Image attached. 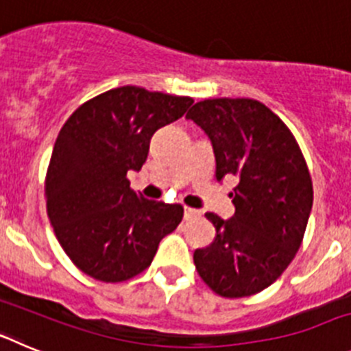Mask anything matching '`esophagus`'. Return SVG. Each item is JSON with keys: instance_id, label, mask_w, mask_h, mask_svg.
Masks as SVG:
<instances>
[{"instance_id": "obj_1", "label": "esophagus", "mask_w": 351, "mask_h": 351, "mask_svg": "<svg viewBox=\"0 0 351 351\" xmlns=\"http://www.w3.org/2000/svg\"><path fill=\"white\" fill-rule=\"evenodd\" d=\"M198 210L197 209H191V207H184V219H193L198 216Z\"/></svg>"}]
</instances>
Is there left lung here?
Instances as JSON below:
<instances>
[{
    "instance_id": "left-lung-1",
    "label": "left lung",
    "mask_w": 351,
    "mask_h": 351,
    "mask_svg": "<svg viewBox=\"0 0 351 351\" xmlns=\"http://www.w3.org/2000/svg\"><path fill=\"white\" fill-rule=\"evenodd\" d=\"M186 117L210 138L216 179H237L230 193L235 214H206L216 237L195 250V267L218 295H255L283 274L302 244L313 207L311 173L293 133L260 101L213 98L195 104Z\"/></svg>"
}]
</instances>
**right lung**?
<instances>
[{
    "mask_svg": "<svg viewBox=\"0 0 351 351\" xmlns=\"http://www.w3.org/2000/svg\"><path fill=\"white\" fill-rule=\"evenodd\" d=\"M191 104L190 96L123 86L82 104L63 125L45 178L47 214L84 274L104 283L130 280L178 228L182 206L135 193L126 173L142 169L154 132Z\"/></svg>",
    "mask_w": 351,
    "mask_h": 351,
    "instance_id": "right-lung-1",
    "label": "right lung"
}]
</instances>
